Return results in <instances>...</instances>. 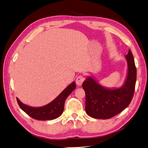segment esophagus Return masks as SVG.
Here are the masks:
<instances>
[{"label":"esophagus","instance_id":"1","mask_svg":"<svg viewBox=\"0 0 148 148\" xmlns=\"http://www.w3.org/2000/svg\"><path fill=\"white\" fill-rule=\"evenodd\" d=\"M84 80V77L83 75H79L76 79V83L78 86H81Z\"/></svg>","mask_w":148,"mask_h":148}]
</instances>
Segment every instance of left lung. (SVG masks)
<instances>
[{"instance_id": "obj_1", "label": "left lung", "mask_w": 148, "mask_h": 148, "mask_svg": "<svg viewBox=\"0 0 148 148\" xmlns=\"http://www.w3.org/2000/svg\"><path fill=\"white\" fill-rule=\"evenodd\" d=\"M127 78L123 86L109 89L102 87L95 79L89 77L82 84L86 94L85 110L95 119H108L119 114L130 104L133 98L136 81V69L133 56L128 51Z\"/></svg>"}]
</instances>
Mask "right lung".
I'll list each match as a JSON object with an SVG mask.
<instances>
[{"label": "right lung", "mask_w": 148, "mask_h": 148, "mask_svg": "<svg viewBox=\"0 0 148 148\" xmlns=\"http://www.w3.org/2000/svg\"><path fill=\"white\" fill-rule=\"evenodd\" d=\"M76 88L75 82L66 87L56 99L47 105L41 107H32L23 104L16 97L20 108L29 117L38 120H53L60 116L64 109V102L66 97Z\"/></svg>", "instance_id": "right-lung-1"}]
</instances>
